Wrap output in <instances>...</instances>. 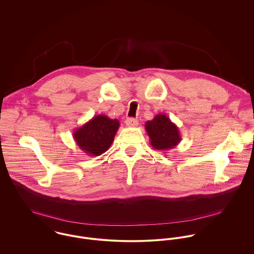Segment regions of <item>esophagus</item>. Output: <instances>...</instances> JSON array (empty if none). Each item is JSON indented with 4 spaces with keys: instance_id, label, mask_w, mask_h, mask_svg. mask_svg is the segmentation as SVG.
Returning <instances> with one entry per match:
<instances>
[{
    "instance_id": "1",
    "label": "esophagus",
    "mask_w": 254,
    "mask_h": 254,
    "mask_svg": "<svg viewBox=\"0 0 254 254\" xmlns=\"http://www.w3.org/2000/svg\"><path fill=\"white\" fill-rule=\"evenodd\" d=\"M125 124L127 126H129V127H135V126H137L139 124V122L135 118H127L126 121H125Z\"/></svg>"
}]
</instances>
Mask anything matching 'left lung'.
<instances>
[{"label":"left lung","instance_id":"8db88e82","mask_svg":"<svg viewBox=\"0 0 254 254\" xmlns=\"http://www.w3.org/2000/svg\"><path fill=\"white\" fill-rule=\"evenodd\" d=\"M145 128L154 149L168 150L181 142L179 128L163 113L156 114L152 120L146 121Z\"/></svg>","mask_w":254,"mask_h":254}]
</instances>
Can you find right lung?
I'll return each mask as SVG.
<instances>
[{"label": "right lung", "mask_w": 254, "mask_h": 254, "mask_svg": "<svg viewBox=\"0 0 254 254\" xmlns=\"http://www.w3.org/2000/svg\"><path fill=\"white\" fill-rule=\"evenodd\" d=\"M117 119H111L107 115L94 116L73 132V138L81 150L91 156H98L106 152L112 144L119 129Z\"/></svg>", "instance_id": "add662e5"}]
</instances>
